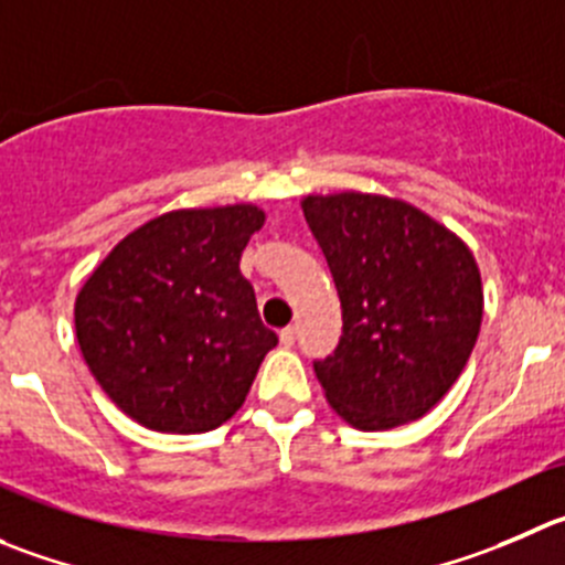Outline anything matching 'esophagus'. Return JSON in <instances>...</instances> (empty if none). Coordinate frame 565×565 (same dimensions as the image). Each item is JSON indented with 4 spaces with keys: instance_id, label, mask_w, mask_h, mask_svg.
I'll return each instance as SVG.
<instances>
[{
    "instance_id": "34e87169",
    "label": "esophagus",
    "mask_w": 565,
    "mask_h": 565,
    "mask_svg": "<svg viewBox=\"0 0 565 565\" xmlns=\"http://www.w3.org/2000/svg\"><path fill=\"white\" fill-rule=\"evenodd\" d=\"M294 341H297V330L294 327H286V330L279 332V343L282 347H294Z\"/></svg>"
}]
</instances>
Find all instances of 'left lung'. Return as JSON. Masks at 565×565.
Masks as SVG:
<instances>
[{"label":"left lung","mask_w":565,"mask_h":565,"mask_svg":"<svg viewBox=\"0 0 565 565\" xmlns=\"http://www.w3.org/2000/svg\"><path fill=\"white\" fill-rule=\"evenodd\" d=\"M302 213L341 299V341L313 363L327 402L363 433L416 422L447 396L480 335L475 255L383 193H308Z\"/></svg>","instance_id":"left-lung-1"}]
</instances>
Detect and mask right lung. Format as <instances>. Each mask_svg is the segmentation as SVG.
<instances>
[{"mask_svg":"<svg viewBox=\"0 0 565 565\" xmlns=\"http://www.w3.org/2000/svg\"><path fill=\"white\" fill-rule=\"evenodd\" d=\"M263 222L249 202L169 211L118 241L79 288L85 366L141 427L207 433L244 405L277 347L238 266Z\"/></svg>","mask_w":565,"mask_h":565,"instance_id":"1","label":"right lung"}]
</instances>
